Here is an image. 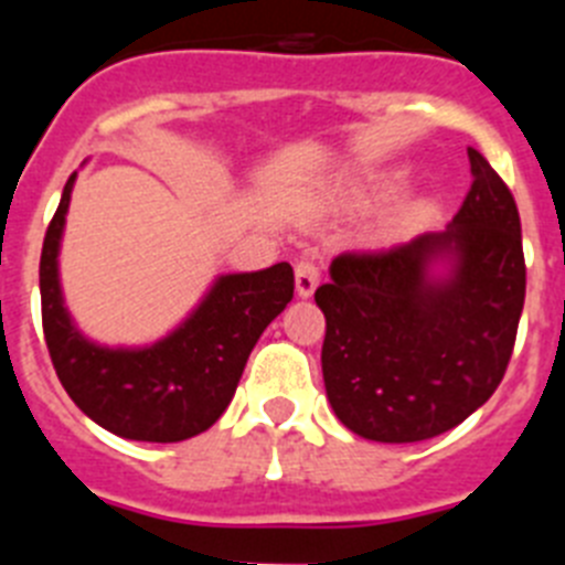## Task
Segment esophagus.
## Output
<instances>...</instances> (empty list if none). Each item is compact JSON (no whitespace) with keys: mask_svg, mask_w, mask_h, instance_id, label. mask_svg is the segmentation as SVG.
<instances>
[{"mask_svg":"<svg viewBox=\"0 0 565 565\" xmlns=\"http://www.w3.org/2000/svg\"><path fill=\"white\" fill-rule=\"evenodd\" d=\"M294 277H297L299 297H311L319 286V266L313 259H299L297 268H294Z\"/></svg>","mask_w":565,"mask_h":565,"instance_id":"34e87169","label":"esophagus"}]
</instances>
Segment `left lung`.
<instances>
[{
  "label": "left lung",
  "mask_w": 565,
  "mask_h": 565,
  "mask_svg": "<svg viewBox=\"0 0 565 565\" xmlns=\"http://www.w3.org/2000/svg\"><path fill=\"white\" fill-rule=\"evenodd\" d=\"M444 232L333 257L322 376L351 433L382 444L441 436L481 407L515 348L526 263L515 198L478 149Z\"/></svg>",
  "instance_id": "left-lung-1"
}]
</instances>
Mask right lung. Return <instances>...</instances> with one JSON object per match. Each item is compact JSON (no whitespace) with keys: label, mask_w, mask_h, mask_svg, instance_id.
Instances as JSON below:
<instances>
[{"label":"right lung","mask_w":565,"mask_h":565,"mask_svg":"<svg viewBox=\"0 0 565 565\" xmlns=\"http://www.w3.org/2000/svg\"><path fill=\"white\" fill-rule=\"evenodd\" d=\"M76 174L64 183L39 263L42 326L58 382L78 411L132 441H183L209 430L232 402L259 333L294 297V268L223 274L201 306L163 339L107 348L84 337L58 282V248Z\"/></svg>","instance_id":"obj_1"}]
</instances>
